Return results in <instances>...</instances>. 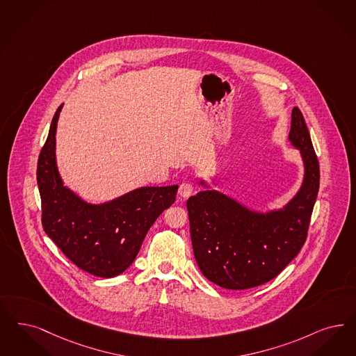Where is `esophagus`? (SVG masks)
<instances>
[{"mask_svg":"<svg viewBox=\"0 0 356 356\" xmlns=\"http://www.w3.org/2000/svg\"><path fill=\"white\" fill-rule=\"evenodd\" d=\"M193 193V185L191 183H183L179 186V195L184 198H188L189 196H192Z\"/></svg>","mask_w":356,"mask_h":356,"instance_id":"1","label":"esophagus"}]
</instances>
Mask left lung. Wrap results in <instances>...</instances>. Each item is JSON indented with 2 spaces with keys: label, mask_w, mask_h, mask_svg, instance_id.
<instances>
[{
  "label": "left lung",
  "mask_w": 356,
  "mask_h": 356,
  "mask_svg": "<svg viewBox=\"0 0 356 356\" xmlns=\"http://www.w3.org/2000/svg\"><path fill=\"white\" fill-rule=\"evenodd\" d=\"M289 139L305 163L302 188L288 207L255 214L229 197L202 191L186 209L197 264L210 282L248 289L270 282L305 243L319 189V163L301 111H292Z\"/></svg>",
  "instance_id": "1"
}]
</instances>
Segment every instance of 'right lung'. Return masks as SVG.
I'll return each mask as SVG.
<instances>
[{
	"label": "right lung",
	"mask_w": 356,
	"mask_h": 356,
	"mask_svg": "<svg viewBox=\"0 0 356 356\" xmlns=\"http://www.w3.org/2000/svg\"><path fill=\"white\" fill-rule=\"evenodd\" d=\"M62 105L38 158L42 226L80 270L113 277L134 261L148 229L176 200L177 185L146 186L105 205H89L63 186L55 163V131Z\"/></svg>",
	"instance_id": "1"
}]
</instances>
